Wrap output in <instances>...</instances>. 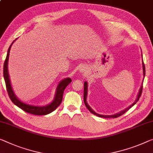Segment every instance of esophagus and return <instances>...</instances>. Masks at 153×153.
<instances>
[{"label":"esophagus","mask_w":153,"mask_h":153,"mask_svg":"<svg viewBox=\"0 0 153 153\" xmlns=\"http://www.w3.org/2000/svg\"><path fill=\"white\" fill-rule=\"evenodd\" d=\"M79 71L81 73H84V74H86V69L85 67H82L81 68H79Z\"/></svg>","instance_id":"1"}]
</instances>
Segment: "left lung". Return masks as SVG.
Returning <instances> with one entry per match:
<instances>
[{"instance_id": "left-lung-1", "label": "left lung", "mask_w": 153, "mask_h": 153, "mask_svg": "<svg viewBox=\"0 0 153 153\" xmlns=\"http://www.w3.org/2000/svg\"><path fill=\"white\" fill-rule=\"evenodd\" d=\"M142 65H143V76H145V65H144V63H143V62H142ZM142 88H143V84L142 85V86H141L140 89V91H139L138 93V95H137V99L135 100V102H133V104H131V106L128 107V108H126V109H124V111H121V112L118 113H116L115 114V115H100V114H98V113H96L93 110L92 108H91L90 106L88 105V104H87V102H86V97H87V88H88V84H87V82H84V104H85V106H86V108H88V110L90 111L91 113H92L93 114H94V115L98 116V117H104V118H117L118 117H120V116L122 115L123 114H124L126 112V111H128L129 110L130 108H131L132 106H133L135 104L137 103V102H138V100H140V97L141 96V95H142Z\"/></svg>"}]
</instances>
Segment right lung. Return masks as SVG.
Returning a JSON list of instances; mask_svg holds the SVG:
<instances>
[{"label": "right lung", "mask_w": 153, "mask_h": 153, "mask_svg": "<svg viewBox=\"0 0 153 153\" xmlns=\"http://www.w3.org/2000/svg\"><path fill=\"white\" fill-rule=\"evenodd\" d=\"M15 40L13 41V42L11 43L10 47H9L8 51H7V57H6L5 60H4V67H3V76H4V82H5L6 88H7V91L9 97H10L11 102H12L16 106L19 107L20 108H21L22 110H23L27 113L33 114V115H45L53 112V111H55L57 108V107L60 105L61 102H62L64 91H65V88L67 87V86L69 85L71 82V79L69 78V77H67V78L62 79V80L58 84V86H57L56 95H55V97L53 100V102H52L51 104H48V105L44 106H33V105H30V104H27L26 103H25V102H22L20 101V100L16 97V95L14 94L12 88H11L10 77H9V74H8V69H7L8 60H9V56H10V49H11V45H12L13 43L14 42Z\"/></svg>", "instance_id": "add662e5"}]
</instances>
